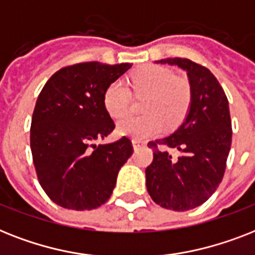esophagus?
I'll return each mask as SVG.
<instances>
[{
    "mask_svg": "<svg viewBox=\"0 0 255 255\" xmlns=\"http://www.w3.org/2000/svg\"><path fill=\"white\" fill-rule=\"evenodd\" d=\"M143 146V142L142 140H138V139H133V147L134 150H138Z\"/></svg>",
    "mask_w": 255,
    "mask_h": 255,
    "instance_id": "obj_1",
    "label": "esophagus"
}]
</instances>
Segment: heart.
Returning <instances> with one entry per match:
<instances>
[{"mask_svg":"<svg viewBox=\"0 0 255 255\" xmlns=\"http://www.w3.org/2000/svg\"><path fill=\"white\" fill-rule=\"evenodd\" d=\"M130 88L135 95H147L143 101L144 116H130L120 121L117 131L134 139H147L159 134L164 122L176 126L183 121L191 105L192 89L189 81L174 76L160 66H142L130 76ZM104 107L113 118H121L129 112V91L121 81H113L104 92Z\"/></svg>","mask_w":255,"mask_h":255,"instance_id":"heart-1","label":"heart"}]
</instances>
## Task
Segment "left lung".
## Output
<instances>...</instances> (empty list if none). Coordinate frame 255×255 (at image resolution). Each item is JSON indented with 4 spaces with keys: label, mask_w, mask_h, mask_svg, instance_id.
Instances as JSON below:
<instances>
[{
    "label": "left lung",
    "mask_w": 255,
    "mask_h": 255,
    "mask_svg": "<svg viewBox=\"0 0 255 255\" xmlns=\"http://www.w3.org/2000/svg\"><path fill=\"white\" fill-rule=\"evenodd\" d=\"M187 72L192 99L175 133L148 142L154 159L146 168V187L156 204L189 211L204 204L223 180L232 144L229 104L223 87L207 67L189 59H162ZM171 148L176 154H171Z\"/></svg>",
    "instance_id": "1"
}]
</instances>
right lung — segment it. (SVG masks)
<instances>
[{"mask_svg":"<svg viewBox=\"0 0 255 255\" xmlns=\"http://www.w3.org/2000/svg\"><path fill=\"white\" fill-rule=\"evenodd\" d=\"M130 67L77 63L55 72L40 91L30 147L39 184L55 204L89 211L111 197L133 144L128 137L99 146L93 142L116 128L104 107V92Z\"/></svg>","mask_w":255,"mask_h":255,"instance_id":"obj_1","label":"right lung"}]
</instances>
